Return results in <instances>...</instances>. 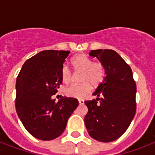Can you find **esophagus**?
Here are the masks:
<instances>
[{"label":"esophagus","instance_id":"obj_1","mask_svg":"<svg viewBox=\"0 0 155 155\" xmlns=\"http://www.w3.org/2000/svg\"><path fill=\"white\" fill-rule=\"evenodd\" d=\"M79 104H80V105H82L84 104V100H79Z\"/></svg>","mask_w":155,"mask_h":155}]
</instances>
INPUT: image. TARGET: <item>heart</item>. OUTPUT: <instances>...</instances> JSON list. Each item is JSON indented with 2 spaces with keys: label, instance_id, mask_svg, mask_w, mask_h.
<instances>
[{
  "label": "heart",
  "instance_id": "heart-1",
  "mask_svg": "<svg viewBox=\"0 0 155 155\" xmlns=\"http://www.w3.org/2000/svg\"><path fill=\"white\" fill-rule=\"evenodd\" d=\"M73 69L75 72H80V84H73L65 89L67 97L83 99L92 90V86L97 87L101 84L105 78V68L100 62H94L92 58L84 54H77L71 59ZM61 80L68 84L72 80V75L66 65L61 68Z\"/></svg>",
  "mask_w": 155,
  "mask_h": 155
}]
</instances>
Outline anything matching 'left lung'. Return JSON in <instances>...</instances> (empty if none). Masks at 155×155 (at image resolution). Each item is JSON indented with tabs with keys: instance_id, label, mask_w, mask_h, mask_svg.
<instances>
[{
	"instance_id": "left-lung-1",
	"label": "left lung",
	"mask_w": 155,
	"mask_h": 155,
	"mask_svg": "<svg viewBox=\"0 0 155 155\" xmlns=\"http://www.w3.org/2000/svg\"><path fill=\"white\" fill-rule=\"evenodd\" d=\"M104 66L106 76L93 95L97 99L86 101L88 112L84 123L88 134L97 141H115L126 131L136 113V83L131 68L113 50H93Z\"/></svg>"
}]
</instances>
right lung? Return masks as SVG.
Masks as SVG:
<instances>
[{
	"mask_svg": "<svg viewBox=\"0 0 155 155\" xmlns=\"http://www.w3.org/2000/svg\"><path fill=\"white\" fill-rule=\"evenodd\" d=\"M68 51H42L23 64L16 82V111L25 130L42 141L53 140L64 131L68 118L79 105L75 98L52 96L62 84L61 68Z\"/></svg>",
	"mask_w": 155,
	"mask_h": 155,
	"instance_id": "right-lung-1",
	"label": "right lung"
}]
</instances>
